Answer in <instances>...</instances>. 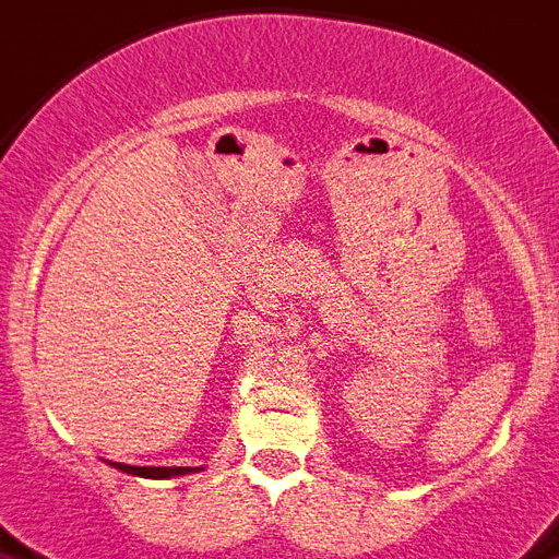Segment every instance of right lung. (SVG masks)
I'll return each instance as SVG.
<instances>
[{
  "mask_svg": "<svg viewBox=\"0 0 559 559\" xmlns=\"http://www.w3.org/2000/svg\"><path fill=\"white\" fill-rule=\"evenodd\" d=\"M117 468L128 474H140V477H177V474H188V468H140V465H122L117 463Z\"/></svg>",
  "mask_w": 559,
  "mask_h": 559,
  "instance_id": "1",
  "label": "right lung"
}]
</instances>
